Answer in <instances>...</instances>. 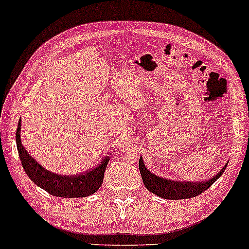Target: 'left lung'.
<instances>
[{"label": "left lung", "mask_w": 249, "mask_h": 249, "mask_svg": "<svg viewBox=\"0 0 249 249\" xmlns=\"http://www.w3.org/2000/svg\"><path fill=\"white\" fill-rule=\"evenodd\" d=\"M227 167V164L220 170L218 174L211 178L207 181L202 182H188V181H176V180H168L161 177L154 176L145 167L142 159H139V171H141L142 179L144 181L145 187L150 192L156 196H160L162 199L178 200V199H188L201 194L207 188H210L214 182L218 180L224 171Z\"/></svg>", "instance_id": "obj_1"}]
</instances>
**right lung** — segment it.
<instances>
[{
  "label": "right lung",
  "mask_w": 249,
  "mask_h": 249,
  "mask_svg": "<svg viewBox=\"0 0 249 249\" xmlns=\"http://www.w3.org/2000/svg\"><path fill=\"white\" fill-rule=\"evenodd\" d=\"M16 144L19 159L25 173L34 182L51 196L61 198H84L98 191L102 186L104 172L110 157H105L92 170L75 176H61L45 170L28 153L21 142V119L16 131Z\"/></svg>",
  "instance_id": "right-lung-1"
}]
</instances>
